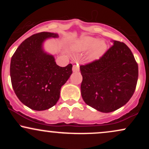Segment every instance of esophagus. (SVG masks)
I'll return each instance as SVG.
<instances>
[{"mask_svg": "<svg viewBox=\"0 0 149 149\" xmlns=\"http://www.w3.org/2000/svg\"><path fill=\"white\" fill-rule=\"evenodd\" d=\"M79 70V64H78L77 61H74L73 62V72H76Z\"/></svg>", "mask_w": 149, "mask_h": 149, "instance_id": "1", "label": "esophagus"}]
</instances>
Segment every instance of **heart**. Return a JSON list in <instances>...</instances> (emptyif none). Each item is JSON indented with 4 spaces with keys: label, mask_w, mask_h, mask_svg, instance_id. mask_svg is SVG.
<instances>
[{
    "label": "heart",
    "mask_w": 149,
    "mask_h": 149,
    "mask_svg": "<svg viewBox=\"0 0 149 149\" xmlns=\"http://www.w3.org/2000/svg\"><path fill=\"white\" fill-rule=\"evenodd\" d=\"M107 44L104 40L99 41V39L90 36H83L76 40L72 44V48L77 52H86L92 49L90 57L97 59L102 57L107 50Z\"/></svg>",
    "instance_id": "obj_1"
}]
</instances>
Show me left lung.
<instances>
[{"label": "left lung", "instance_id": "1", "mask_svg": "<svg viewBox=\"0 0 149 149\" xmlns=\"http://www.w3.org/2000/svg\"><path fill=\"white\" fill-rule=\"evenodd\" d=\"M113 42L100 59L80 66L83 100L103 113L114 111L127 104L138 80V64L130 49L124 42Z\"/></svg>", "mask_w": 149, "mask_h": 149}]
</instances>
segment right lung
Listing matches in <instances>:
<instances>
[{"instance_id":"right-lung-1","label":"right lung","mask_w":149,"mask_h":149,"mask_svg":"<svg viewBox=\"0 0 149 149\" xmlns=\"http://www.w3.org/2000/svg\"><path fill=\"white\" fill-rule=\"evenodd\" d=\"M58 34L41 32L20 44L10 62L13 90L22 103L35 111H44L57 104L62 85L72 73V64L57 65L52 54L42 48V43Z\"/></svg>"}]
</instances>
